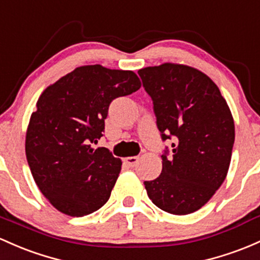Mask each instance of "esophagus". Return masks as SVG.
Returning a JSON list of instances; mask_svg holds the SVG:
<instances>
[{"label": "esophagus", "instance_id": "1", "mask_svg": "<svg viewBox=\"0 0 260 260\" xmlns=\"http://www.w3.org/2000/svg\"><path fill=\"white\" fill-rule=\"evenodd\" d=\"M138 160H139V156H128V158L124 159V162L128 165V167H136Z\"/></svg>", "mask_w": 260, "mask_h": 260}]
</instances>
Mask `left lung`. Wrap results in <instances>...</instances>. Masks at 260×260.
<instances>
[{"label":"left lung","instance_id":"8db88e82","mask_svg":"<svg viewBox=\"0 0 260 260\" xmlns=\"http://www.w3.org/2000/svg\"><path fill=\"white\" fill-rule=\"evenodd\" d=\"M153 100L164 150L161 174L144 181L153 204L173 215L201 209L227 176L235 143V122L217 85L187 65L165 62L138 70Z\"/></svg>","mask_w":260,"mask_h":260}]
</instances>
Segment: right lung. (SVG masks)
Wrapping results in <instances>:
<instances>
[{
  "label": "right lung",
  "mask_w": 260,
  "mask_h": 260,
  "mask_svg": "<svg viewBox=\"0 0 260 260\" xmlns=\"http://www.w3.org/2000/svg\"><path fill=\"white\" fill-rule=\"evenodd\" d=\"M139 87L133 71L96 64L76 68L43 91L28 124L25 155L34 181L56 210L81 217L110 199L122 161L93 144L104 136L111 102Z\"/></svg>",
  "instance_id": "add662e5"
}]
</instances>
